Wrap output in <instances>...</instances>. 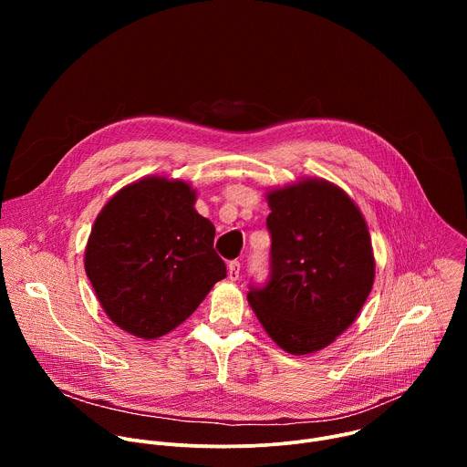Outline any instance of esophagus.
<instances>
[{"label": "esophagus", "mask_w": 467, "mask_h": 467, "mask_svg": "<svg viewBox=\"0 0 467 467\" xmlns=\"http://www.w3.org/2000/svg\"><path fill=\"white\" fill-rule=\"evenodd\" d=\"M227 275L231 281H236L240 277V262L238 260H231L227 265Z\"/></svg>", "instance_id": "obj_1"}]
</instances>
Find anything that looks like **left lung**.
Masks as SVG:
<instances>
[{"mask_svg": "<svg viewBox=\"0 0 467 467\" xmlns=\"http://www.w3.org/2000/svg\"><path fill=\"white\" fill-rule=\"evenodd\" d=\"M272 277L247 301L268 337L290 355L335 342L360 314L375 281L368 223L337 184L306 177L265 193Z\"/></svg>", "mask_w": 467, "mask_h": 467, "instance_id": "8db88e82", "label": "left lung"}]
</instances>
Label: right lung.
I'll return each instance as SVG.
<instances>
[{"label": "right lung", "mask_w": 467, "mask_h": 467, "mask_svg": "<svg viewBox=\"0 0 467 467\" xmlns=\"http://www.w3.org/2000/svg\"><path fill=\"white\" fill-rule=\"evenodd\" d=\"M195 199L190 182L148 175L116 192L92 225L85 272L109 319L132 337L168 335L227 277Z\"/></svg>", "instance_id": "1"}]
</instances>
